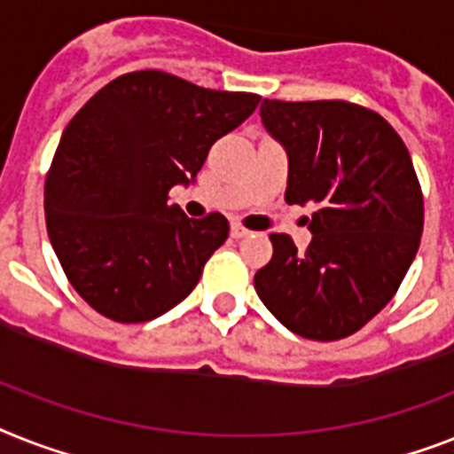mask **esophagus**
Segmentation results:
<instances>
[{
  "mask_svg": "<svg viewBox=\"0 0 454 454\" xmlns=\"http://www.w3.org/2000/svg\"><path fill=\"white\" fill-rule=\"evenodd\" d=\"M245 235H249V231H247V228H242L239 223H233V226H231V238L239 239V238H245Z\"/></svg>",
  "mask_w": 454,
  "mask_h": 454,
  "instance_id": "esophagus-1",
  "label": "esophagus"
}]
</instances>
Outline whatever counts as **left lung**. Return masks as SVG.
I'll return each mask as SVG.
<instances>
[{
	"label": "left lung",
	"instance_id": "8db88e82",
	"mask_svg": "<svg viewBox=\"0 0 454 454\" xmlns=\"http://www.w3.org/2000/svg\"><path fill=\"white\" fill-rule=\"evenodd\" d=\"M261 121L286 151L285 200L317 209L305 252L270 235L256 294L294 333L348 338L392 301L418 254L425 205L411 153L380 114L340 99H263Z\"/></svg>",
	"mask_w": 454,
	"mask_h": 454
}]
</instances>
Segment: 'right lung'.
Here are the masks:
<instances>
[{"instance_id":"1","label":"right lung","mask_w":454,"mask_h":454,"mask_svg":"<svg viewBox=\"0 0 454 454\" xmlns=\"http://www.w3.org/2000/svg\"><path fill=\"white\" fill-rule=\"evenodd\" d=\"M259 102L144 69L106 83L69 121L46 179V228L65 275L99 315L149 322L195 289L228 221L189 219L168 193L195 184L212 144Z\"/></svg>"}]
</instances>
